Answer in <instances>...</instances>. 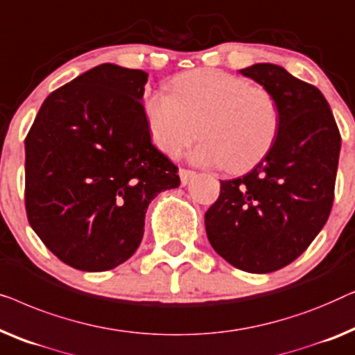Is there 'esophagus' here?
I'll list each match as a JSON object with an SVG mask.
<instances>
[{"instance_id": "esophagus-1", "label": "esophagus", "mask_w": 355, "mask_h": 355, "mask_svg": "<svg viewBox=\"0 0 355 355\" xmlns=\"http://www.w3.org/2000/svg\"><path fill=\"white\" fill-rule=\"evenodd\" d=\"M196 175V172L189 171V168H180V180H182V184H187L189 182V178Z\"/></svg>"}]
</instances>
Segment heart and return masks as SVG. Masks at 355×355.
<instances>
[{
    "mask_svg": "<svg viewBox=\"0 0 355 355\" xmlns=\"http://www.w3.org/2000/svg\"><path fill=\"white\" fill-rule=\"evenodd\" d=\"M171 92L153 93L144 103L153 141L167 156H180L199 137L194 162L241 172L275 143L282 111L268 88L204 69L173 78Z\"/></svg>",
    "mask_w": 355,
    "mask_h": 355,
    "instance_id": "obj_1",
    "label": "heart"
}]
</instances>
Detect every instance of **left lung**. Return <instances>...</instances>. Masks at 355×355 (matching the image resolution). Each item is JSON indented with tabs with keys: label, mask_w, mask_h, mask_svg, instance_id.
Masks as SVG:
<instances>
[{
	"label": "left lung",
	"mask_w": 355,
	"mask_h": 355,
	"mask_svg": "<svg viewBox=\"0 0 355 355\" xmlns=\"http://www.w3.org/2000/svg\"><path fill=\"white\" fill-rule=\"evenodd\" d=\"M275 94L278 137L246 175L222 180L206 212V232L218 256L239 270L286 267L313 241L334 199L341 135L320 89L275 64L239 71Z\"/></svg>",
	"instance_id": "1"
}]
</instances>
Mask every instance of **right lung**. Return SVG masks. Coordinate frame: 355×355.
Segmentation results:
<instances>
[{
	"label": "right lung",
	"instance_id": "add662e5",
	"mask_svg": "<svg viewBox=\"0 0 355 355\" xmlns=\"http://www.w3.org/2000/svg\"><path fill=\"white\" fill-rule=\"evenodd\" d=\"M148 73L101 64L54 89L26 138V211L49 251L83 272L133 256L149 202L177 188L141 103Z\"/></svg>",
	"mask_w": 355,
	"mask_h": 355
}]
</instances>
